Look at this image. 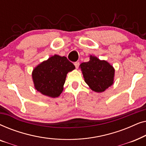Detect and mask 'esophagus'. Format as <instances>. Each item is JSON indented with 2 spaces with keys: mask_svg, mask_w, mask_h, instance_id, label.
<instances>
[{
  "mask_svg": "<svg viewBox=\"0 0 146 146\" xmlns=\"http://www.w3.org/2000/svg\"><path fill=\"white\" fill-rule=\"evenodd\" d=\"M74 66L76 67V68H78L79 66H80V62H74Z\"/></svg>",
  "mask_w": 146,
  "mask_h": 146,
  "instance_id": "1",
  "label": "esophagus"
}]
</instances>
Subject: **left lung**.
Returning a JSON list of instances; mask_svg holds the SVG:
<instances>
[{
    "instance_id": "1",
    "label": "left lung",
    "mask_w": 146,
    "mask_h": 146,
    "mask_svg": "<svg viewBox=\"0 0 146 146\" xmlns=\"http://www.w3.org/2000/svg\"><path fill=\"white\" fill-rule=\"evenodd\" d=\"M80 67L86 83L93 91L102 92L113 84L115 70L107 61L90 56V60Z\"/></svg>"
}]
</instances>
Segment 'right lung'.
Masks as SVG:
<instances>
[{"instance_id": "right-lung-1", "label": "right lung", "mask_w": 146, "mask_h": 146, "mask_svg": "<svg viewBox=\"0 0 146 146\" xmlns=\"http://www.w3.org/2000/svg\"><path fill=\"white\" fill-rule=\"evenodd\" d=\"M75 69L74 65L65 56L55 54L33 70L35 88L43 95L58 97L63 91L67 73Z\"/></svg>"}]
</instances>
